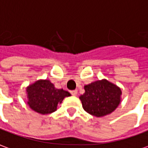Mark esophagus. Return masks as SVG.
<instances>
[{
    "mask_svg": "<svg viewBox=\"0 0 148 148\" xmlns=\"http://www.w3.org/2000/svg\"><path fill=\"white\" fill-rule=\"evenodd\" d=\"M71 94L73 96H76L77 95V91L76 90H71Z\"/></svg>",
    "mask_w": 148,
    "mask_h": 148,
    "instance_id": "esophagus-1",
    "label": "esophagus"
}]
</instances>
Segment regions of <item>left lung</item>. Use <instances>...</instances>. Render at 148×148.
Here are the masks:
<instances>
[{
    "label": "left lung",
    "instance_id": "1",
    "mask_svg": "<svg viewBox=\"0 0 148 148\" xmlns=\"http://www.w3.org/2000/svg\"><path fill=\"white\" fill-rule=\"evenodd\" d=\"M85 93L79 99L87 113L103 117L113 112L121 101V89L106 79L99 80L84 86Z\"/></svg>",
    "mask_w": 148,
    "mask_h": 148
}]
</instances>
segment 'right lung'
I'll list each match as a JSON object with an SVG mask.
<instances>
[{
	"label": "right lung",
	"instance_id": "1",
	"mask_svg": "<svg viewBox=\"0 0 148 148\" xmlns=\"http://www.w3.org/2000/svg\"><path fill=\"white\" fill-rule=\"evenodd\" d=\"M28 105L31 109L42 114L57 110V106L66 97L71 95L63 89L55 88L49 80H38L26 88Z\"/></svg>",
	"mask_w": 148,
	"mask_h": 148
}]
</instances>
